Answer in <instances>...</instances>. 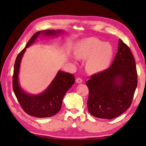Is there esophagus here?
Here are the masks:
<instances>
[{"instance_id": "esophagus-1", "label": "esophagus", "mask_w": 146, "mask_h": 146, "mask_svg": "<svg viewBox=\"0 0 146 146\" xmlns=\"http://www.w3.org/2000/svg\"><path fill=\"white\" fill-rule=\"evenodd\" d=\"M76 83H78V84L82 83V78H77L76 79Z\"/></svg>"}]
</instances>
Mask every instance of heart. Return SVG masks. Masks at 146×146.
<instances>
[{
    "label": "heart",
    "instance_id": "obj_1",
    "mask_svg": "<svg viewBox=\"0 0 146 146\" xmlns=\"http://www.w3.org/2000/svg\"><path fill=\"white\" fill-rule=\"evenodd\" d=\"M75 54L78 58H88L86 70L91 74H95L108 67L113 58V51L109 43L96 38H89L78 44Z\"/></svg>",
    "mask_w": 146,
    "mask_h": 146
}]
</instances>
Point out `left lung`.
<instances>
[{"label": "left lung", "instance_id": "8db88e82", "mask_svg": "<svg viewBox=\"0 0 146 146\" xmlns=\"http://www.w3.org/2000/svg\"><path fill=\"white\" fill-rule=\"evenodd\" d=\"M137 82L134 57L129 47L119 39L118 52L110 67L91 75L86 82L89 113L103 119L120 116L131 104Z\"/></svg>", "mask_w": 146, "mask_h": 146}]
</instances>
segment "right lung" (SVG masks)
I'll list each match as a JSON object with an SVG mask.
<instances>
[{
    "mask_svg": "<svg viewBox=\"0 0 146 146\" xmlns=\"http://www.w3.org/2000/svg\"><path fill=\"white\" fill-rule=\"evenodd\" d=\"M62 33V30H44L35 33L26 46L17 56L13 75V90L20 105L27 114L37 118L52 117L60 110L63 98L68 90L75 83L72 74L59 71L48 88L39 95L26 93L20 86L19 73L20 65L26 48L33 44L39 35L56 36Z\"/></svg>",
    "mask_w": 146,
    "mask_h": 146,
    "instance_id": "obj_1",
    "label": "right lung"
}]
</instances>
